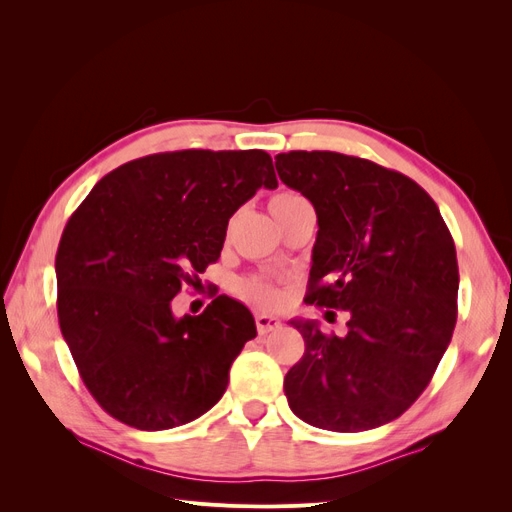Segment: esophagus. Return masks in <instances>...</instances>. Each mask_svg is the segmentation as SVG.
Wrapping results in <instances>:
<instances>
[{
    "label": "esophagus",
    "mask_w": 512,
    "mask_h": 512,
    "mask_svg": "<svg viewBox=\"0 0 512 512\" xmlns=\"http://www.w3.org/2000/svg\"><path fill=\"white\" fill-rule=\"evenodd\" d=\"M280 327H282L280 318H275L271 314H256V329H258L260 335H267V333L280 329Z\"/></svg>",
    "instance_id": "34e87169"
}]
</instances>
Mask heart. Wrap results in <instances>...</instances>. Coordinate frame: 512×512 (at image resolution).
I'll use <instances>...</instances> for the list:
<instances>
[{"instance_id":"heart-1","label":"heart","mask_w":512,"mask_h":512,"mask_svg":"<svg viewBox=\"0 0 512 512\" xmlns=\"http://www.w3.org/2000/svg\"><path fill=\"white\" fill-rule=\"evenodd\" d=\"M297 198H301L297 192L275 194L269 200V211L275 215L277 211H282L286 205L294 203ZM239 294L245 301L256 303V305H275V303H280V299H282L280 286H277L273 277H267V275H256V277H250V280H243L239 284Z\"/></svg>"}]
</instances>
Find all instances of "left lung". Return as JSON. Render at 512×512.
I'll list each match as a JSON object with an SVG mask.
<instances>
[{"label":"left lung","instance_id":"8db88e82","mask_svg":"<svg viewBox=\"0 0 512 512\" xmlns=\"http://www.w3.org/2000/svg\"><path fill=\"white\" fill-rule=\"evenodd\" d=\"M318 215L305 303L346 309V337L305 339L284 391L301 421L367 431L404 414L431 382L457 322L459 267L438 205L410 177L335 151L275 156Z\"/></svg>","mask_w":512,"mask_h":512}]
</instances>
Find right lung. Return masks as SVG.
Here are the masks:
<instances>
[{"label": "right lung", "instance_id": "obj_1", "mask_svg": "<svg viewBox=\"0 0 512 512\" xmlns=\"http://www.w3.org/2000/svg\"><path fill=\"white\" fill-rule=\"evenodd\" d=\"M277 188L262 149H183L115 168L61 235L59 329L79 374L117 421L160 431L218 404L256 322L220 294L200 316L175 318L183 284L220 258L230 215L258 188Z\"/></svg>", "mask_w": 512, "mask_h": 512}]
</instances>
